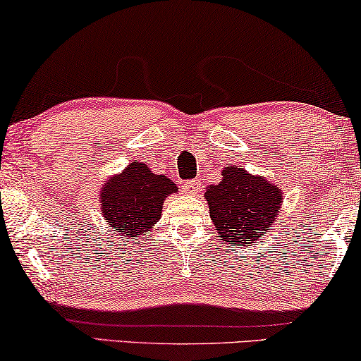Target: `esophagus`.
Returning <instances> with one entry per match:
<instances>
[{"label":"esophagus","instance_id":"obj_1","mask_svg":"<svg viewBox=\"0 0 361 361\" xmlns=\"http://www.w3.org/2000/svg\"><path fill=\"white\" fill-rule=\"evenodd\" d=\"M200 191V181L197 180H188L183 183V192L185 195H196Z\"/></svg>","mask_w":361,"mask_h":361}]
</instances>
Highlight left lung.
I'll use <instances>...</instances> for the list:
<instances>
[{"mask_svg": "<svg viewBox=\"0 0 361 361\" xmlns=\"http://www.w3.org/2000/svg\"><path fill=\"white\" fill-rule=\"evenodd\" d=\"M204 197L221 240L231 243V247H243L260 240L275 224L283 191L265 176L226 166L222 181L206 188Z\"/></svg>", "mask_w": 361, "mask_h": 361, "instance_id": "1", "label": "left lung"}]
</instances>
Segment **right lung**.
<instances>
[{"instance_id":"right-lung-1","label":"right lung","mask_w":361,"mask_h":361,"mask_svg":"<svg viewBox=\"0 0 361 361\" xmlns=\"http://www.w3.org/2000/svg\"><path fill=\"white\" fill-rule=\"evenodd\" d=\"M171 192H178V188L170 178L152 173L142 161H132L101 188V214L124 240H137L159 222L165 197Z\"/></svg>"}]
</instances>
